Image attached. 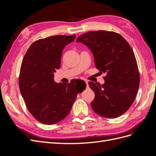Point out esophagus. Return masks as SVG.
Instances as JSON below:
<instances>
[{"instance_id": "obj_1", "label": "esophagus", "mask_w": 156, "mask_h": 156, "mask_svg": "<svg viewBox=\"0 0 156 156\" xmlns=\"http://www.w3.org/2000/svg\"><path fill=\"white\" fill-rule=\"evenodd\" d=\"M85 83H86L87 86V87H88V81H85Z\"/></svg>"}]
</instances>
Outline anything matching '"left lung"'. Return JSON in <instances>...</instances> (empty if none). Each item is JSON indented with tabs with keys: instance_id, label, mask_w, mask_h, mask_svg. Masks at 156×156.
Segmentation results:
<instances>
[{
	"instance_id": "left-lung-1",
	"label": "left lung",
	"mask_w": 156,
	"mask_h": 156,
	"mask_svg": "<svg viewBox=\"0 0 156 156\" xmlns=\"http://www.w3.org/2000/svg\"><path fill=\"white\" fill-rule=\"evenodd\" d=\"M77 42L90 49L96 68L106 73L104 84L88 83L95 93L92 110L107 119L122 115L133 104L140 83L133 49L120 34L105 30L84 33L77 37Z\"/></svg>"
}]
</instances>
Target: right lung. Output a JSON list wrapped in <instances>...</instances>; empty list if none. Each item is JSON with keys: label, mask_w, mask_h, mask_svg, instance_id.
Segmentation results:
<instances>
[{"label": "right lung", "mask_w": 156, "mask_h": 156, "mask_svg": "<svg viewBox=\"0 0 156 156\" xmlns=\"http://www.w3.org/2000/svg\"><path fill=\"white\" fill-rule=\"evenodd\" d=\"M75 35L50 36L34 41L23 58L19 86L30 114L41 123L53 125L66 117L81 91L79 80L56 83L54 72L60 68L64 48ZM86 85V83H85Z\"/></svg>", "instance_id": "1"}]
</instances>
